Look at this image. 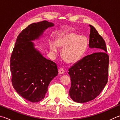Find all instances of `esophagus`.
Segmentation results:
<instances>
[{
	"instance_id": "esophagus-1",
	"label": "esophagus",
	"mask_w": 120,
	"mask_h": 120,
	"mask_svg": "<svg viewBox=\"0 0 120 120\" xmlns=\"http://www.w3.org/2000/svg\"><path fill=\"white\" fill-rule=\"evenodd\" d=\"M58 72H59V73L60 75H63V74L64 73V70L62 68H60V69H59Z\"/></svg>"
}]
</instances>
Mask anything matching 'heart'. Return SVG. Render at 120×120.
<instances>
[{"label": "heart", "mask_w": 120, "mask_h": 120, "mask_svg": "<svg viewBox=\"0 0 120 120\" xmlns=\"http://www.w3.org/2000/svg\"><path fill=\"white\" fill-rule=\"evenodd\" d=\"M49 46L52 53H57L58 47L62 48V58L68 64H74L84 56L88 47V40L86 36L70 32L56 38L55 42H50Z\"/></svg>", "instance_id": "1"}]
</instances>
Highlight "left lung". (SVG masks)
<instances>
[{
	"label": "left lung",
	"mask_w": 120,
	"mask_h": 120,
	"mask_svg": "<svg viewBox=\"0 0 120 120\" xmlns=\"http://www.w3.org/2000/svg\"><path fill=\"white\" fill-rule=\"evenodd\" d=\"M89 26V48H96L99 52L84 56L68 70L71 81L69 95L78 103L94 99L108 82L109 57L105 42L95 28Z\"/></svg>",
	"instance_id": "8db88e82"
}]
</instances>
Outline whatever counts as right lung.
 <instances>
[{"label": "right lung", "instance_id": "right-lung-1", "mask_svg": "<svg viewBox=\"0 0 120 120\" xmlns=\"http://www.w3.org/2000/svg\"><path fill=\"white\" fill-rule=\"evenodd\" d=\"M53 26L54 23L45 20L28 26L19 34L11 56L12 86L19 95L30 102L44 99L49 83L58 74L56 63L45 58L32 42Z\"/></svg>", "mask_w": 120, "mask_h": 120}]
</instances>
